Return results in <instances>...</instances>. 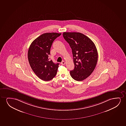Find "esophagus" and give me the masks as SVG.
I'll list each match as a JSON object with an SVG mask.
<instances>
[{
	"label": "esophagus",
	"mask_w": 126,
	"mask_h": 126,
	"mask_svg": "<svg viewBox=\"0 0 126 126\" xmlns=\"http://www.w3.org/2000/svg\"><path fill=\"white\" fill-rule=\"evenodd\" d=\"M65 64V62L64 61H62V62L61 63V64L62 65H64V64Z\"/></svg>",
	"instance_id": "obj_1"
}]
</instances>
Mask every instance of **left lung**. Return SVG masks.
<instances>
[{
  "label": "left lung",
  "instance_id": "obj_1",
  "mask_svg": "<svg viewBox=\"0 0 126 126\" xmlns=\"http://www.w3.org/2000/svg\"><path fill=\"white\" fill-rule=\"evenodd\" d=\"M63 36L69 43L72 52L74 68L70 71L75 80L82 81L94 70L98 61V52L95 44L83 33L64 32Z\"/></svg>",
  "mask_w": 126,
  "mask_h": 126
}]
</instances>
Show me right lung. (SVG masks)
<instances>
[{"mask_svg":"<svg viewBox=\"0 0 126 126\" xmlns=\"http://www.w3.org/2000/svg\"><path fill=\"white\" fill-rule=\"evenodd\" d=\"M61 33H47L33 41L28 51L30 65L36 76L44 81L52 79L57 74L59 63L50 60V48L54 40Z\"/></svg>","mask_w":126,"mask_h":126,"instance_id":"1","label":"right lung"}]
</instances>
